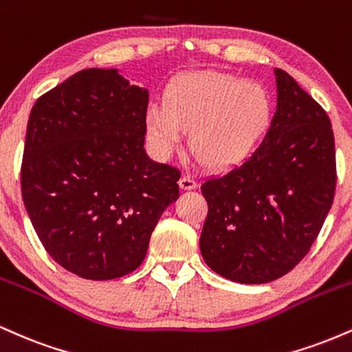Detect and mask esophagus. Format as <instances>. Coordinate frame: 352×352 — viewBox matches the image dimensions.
Masks as SVG:
<instances>
[{"label": "esophagus", "mask_w": 352, "mask_h": 352, "mask_svg": "<svg viewBox=\"0 0 352 352\" xmlns=\"http://www.w3.org/2000/svg\"><path fill=\"white\" fill-rule=\"evenodd\" d=\"M179 184H180L182 190H192V188H197V185H199V184H197V180L193 179V177H190V175L182 177Z\"/></svg>", "instance_id": "34e87169"}]
</instances>
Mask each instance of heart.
I'll use <instances>...</instances> for the list:
<instances>
[{
	"label": "heart",
	"instance_id": "b5f03b06",
	"mask_svg": "<svg viewBox=\"0 0 352 352\" xmlns=\"http://www.w3.org/2000/svg\"><path fill=\"white\" fill-rule=\"evenodd\" d=\"M272 102L261 86L218 71H197L168 84L164 104H151L145 137L167 159L188 132L190 151L212 168L241 164L266 131Z\"/></svg>",
	"mask_w": 352,
	"mask_h": 352
}]
</instances>
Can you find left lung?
Listing matches in <instances>:
<instances>
[{
    "label": "left lung",
    "mask_w": 352,
    "mask_h": 352,
    "mask_svg": "<svg viewBox=\"0 0 352 352\" xmlns=\"http://www.w3.org/2000/svg\"><path fill=\"white\" fill-rule=\"evenodd\" d=\"M278 104L248 160L201 184L208 204L200 252L227 280L260 285L296 266L319 235L336 190L331 120L288 72L274 69Z\"/></svg>",
    "instance_id": "obj_1"
}]
</instances>
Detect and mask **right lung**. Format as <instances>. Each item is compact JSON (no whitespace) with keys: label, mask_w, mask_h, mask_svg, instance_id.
<instances>
[{"label":"right lung","mask_w":352,"mask_h":352,"mask_svg":"<svg viewBox=\"0 0 352 352\" xmlns=\"http://www.w3.org/2000/svg\"><path fill=\"white\" fill-rule=\"evenodd\" d=\"M147 104V89L91 67L31 109L24 207L52 260L86 280L139 268L160 215L179 199V168L144 151Z\"/></svg>","instance_id":"add662e5"}]
</instances>
